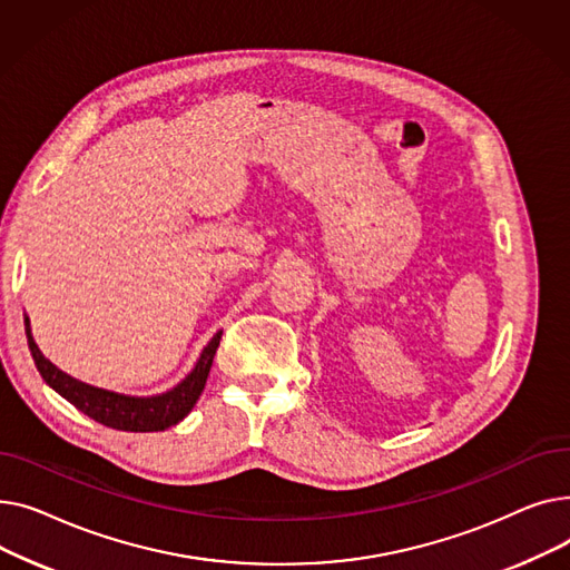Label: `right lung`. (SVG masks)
<instances>
[{"instance_id": "add662e5", "label": "right lung", "mask_w": 570, "mask_h": 570, "mask_svg": "<svg viewBox=\"0 0 570 570\" xmlns=\"http://www.w3.org/2000/svg\"><path fill=\"white\" fill-rule=\"evenodd\" d=\"M24 333H27L29 351H32V357H35V365L52 391L57 395H62L67 402H71L78 411L92 417V421L112 430H122V432H164L177 425L179 421H185L203 393L209 367H213L215 353L222 340V331H219L200 351L194 370L175 387H170V391L140 397V395H125V393L106 391V387L82 383L59 367H55L39 351L32 337V325H29L27 316H24Z\"/></svg>"}]
</instances>
